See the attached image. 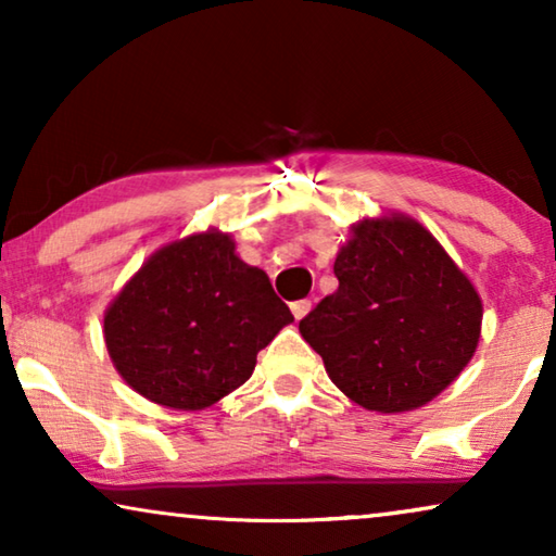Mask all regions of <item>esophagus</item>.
<instances>
[{
  "label": "esophagus",
  "mask_w": 556,
  "mask_h": 556,
  "mask_svg": "<svg viewBox=\"0 0 556 556\" xmlns=\"http://www.w3.org/2000/svg\"><path fill=\"white\" fill-rule=\"evenodd\" d=\"M308 311H311V301H306V299H303V301H293V303H291V314H293L295 321H301V318L306 316Z\"/></svg>",
  "instance_id": "esophagus-1"
}]
</instances>
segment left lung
<instances>
[{"mask_svg": "<svg viewBox=\"0 0 556 556\" xmlns=\"http://www.w3.org/2000/svg\"><path fill=\"white\" fill-rule=\"evenodd\" d=\"M333 276L339 288L299 329L356 405L422 407L470 362L481 299L420 223L364 219L333 261Z\"/></svg>", "mask_w": 556, "mask_h": 556, "instance_id": "8db88e82", "label": "left lung"}]
</instances>
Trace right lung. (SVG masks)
<instances>
[{
  "label": "right lung",
  "instance_id": "1",
  "mask_svg": "<svg viewBox=\"0 0 556 556\" xmlns=\"http://www.w3.org/2000/svg\"><path fill=\"white\" fill-rule=\"evenodd\" d=\"M291 321L268 276L235 255L230 235L202 232L141 265L105 311L103 333L136 392L202 409L245 384L257 352Z\"/></svg>",
  "mask_w": 556,
  "mask_h": 556
}]
</instances>
